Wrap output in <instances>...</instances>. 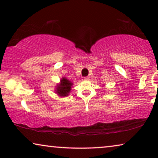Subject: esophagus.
<instances>
[{
    "mask_svg": "<svg viewBox=\"0 0 158 158\" xmlns=\"http://www.w3.org/2000/svg\"><path fill=\"white\" fill-rule=\"evenodd\" d=\"M83 79H84V81H88V80H90V77H84Z\"/></svg>",
    "mask_w": 158,
    "mask_h": 158,
    "instance_id": "esophagus-1",
    "label": "esophagus"
}]
</instances>
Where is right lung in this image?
Wrapping results in <instances>:
<instances>
[{
  "mask_svg": "<svg viewBox=\"0 0 158 158\" xmlns=\"http://www.w3.org/2000/svg\"><path fill=\"white\" fill-rule=\"evenodd\" d=\"M73 85V83L69 81L65 77L62 78L60 81V85L57 87V94L60 96H67L71 90V86Z\"/></svg>",
  "mask_w": 158,
  "mask_h": 158,
  "instance_id": "right-lung-1",
  "label": "right lung"
}]
</instances>
